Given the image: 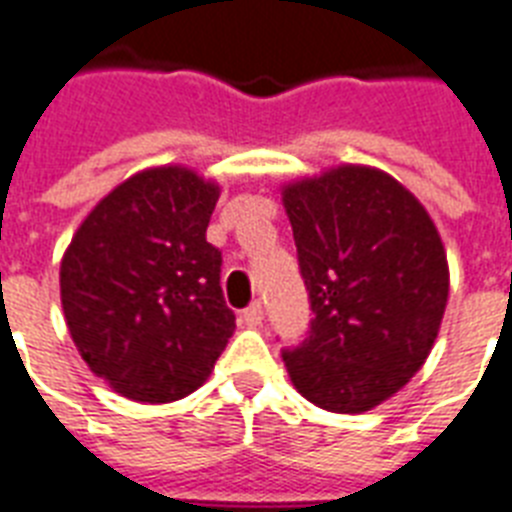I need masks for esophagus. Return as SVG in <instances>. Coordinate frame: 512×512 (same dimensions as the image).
<instances>
[{
    "label": "esophagus",
    "instance_id": "obj_1",
    "mask_svg": "<svg viewBox=\"0 0 512 512\" xmlns=\"http://www.w3.org/2000/svg\"><path fill=\"white\" fill-rule=\"evenodd\" d=\"M243 322H246V327H261V322H264V306L259 301H253L243 311Z\"/></svg>",
    "mask_w": 512,
    "mask_h": 512
}]
</instances>
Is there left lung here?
Returning <instances> with one entry per match:
<instances>
[{
  "mask_svg": "<svg viewBox=\"0 0 512 512\" xmlns=\"http://www.w3.org/2000/svg\"><path fill=\"white\" fill-rule=\"evenodd\" d=\"M311 329L282 361L308 403L377 408L432 353L450 293L437 227L411 190L377 167L340 164L282 188Z\"/></svg>",
  "mask_w": 512,
  "mask_h": 512,
  "instance_id": "8db88e82",
  "label": "left lung"
}]
</instances>
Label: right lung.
Segmentation results:
<instances>
[{
	"instance_id": "add662e5",
	"label": "right lung",
	"mask_w": 512,
	"mask_h": 512,
	"mask_svg": "<svg viewBox=\"0 0 512 512\" xmlns=\"http://www.w3.org/2000/svg\"><path fill=\"white\" fill-rule=\"evenodd\" d=\"M219 185L164 164L91 209L62 266V311L80 358L135 403H172L209 379L235 332L206 243Z\"/></svg>"
}]
</instances>
